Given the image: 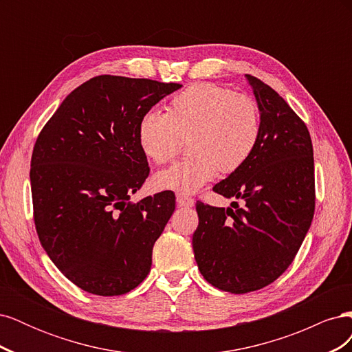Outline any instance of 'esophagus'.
<instances>
[{"mask_svg":"<svg viewBox=\"0 0 352 352\" xmlns=\"http://www.w3.org/2000/svg\"><path fill=\"white\" fill-rule=\"evenodd\" d=\"M176 201H177V206L179 207H192L195 204L194 198H190L185 194H177L176 195Z\"/></svg>","mask_w":352,"mask_h":352,"instance_id":"obj_1","label":"esophagus"}]
</instances>
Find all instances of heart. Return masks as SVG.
I'll use <instances>...</instances> for the list:
<instances>
[{"label":"heart","mask_w":352,"mask_h":352,"mask_svg":"<svg viewBox=\"0 0 352 352\" xmlns=\"http://www.w3.org/2000/svg\"><path fill=\"white\" fill-rule=\"evenodd\" d=\"M261 135V113L250 95L217 83H195L170 101L167 113L148 111L138 124V144L157 164L177 155L186 141L189 154L157 173L155 185L192 194L221 173L248 162Z\"/></svg>","instance_id":"heart-1"}]
</instances>
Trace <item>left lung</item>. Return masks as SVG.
I'll list each match as a JSON object with an SVG mask.
<instances>
[{
  "mask_svg": "<svg viewBox=\"0 0 352 352\" xmlns=\"http://www.w3.org/2000/svg\"><path fill=\"white\" fill-rule=\"evenodd\" d=\"M261 113V135L248 162L212 190L228 208L197 201L195 261L217 289L247 294L289 267L311 226L316 207L310 132L269 85L247 74Z\"/></svg>",
  "mask_w": 352,
  "mask_h": 352,
  "instance_id": "left-lung-1",
  "label": "left lung"
}]
</instances>
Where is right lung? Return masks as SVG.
Masks as SVG:
<instances>
[{
  "instance_id": "right-lung-1",
  "label": "right lung",
  "mask_w": 352,
  "mask_h": 352,
  "mask_svg": "<svg viewBox=\"0 0 352 352\" xmlns=\"http://www.w3.org/2000/svg\"><path fill=\"white\" fill-rule=\"evenodd\" d=\"M182 85L95 76L42 127L30 160L34 221L42 248L80 289L101 296L135 289L175 211L172 190L129 201L150 175L138 124Z\"/></svg>"
}]
</instances>
